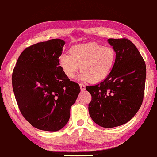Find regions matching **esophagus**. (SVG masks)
Listing matches in <instances>:
<instances>
[{"mask_svg":"<svg viewBox=\"0 0 157 157\" xmlns=\"http://www.w3.org/2000/svg\"><path fill=\"white\" fill-rule=\"evenodd\" d=\"M79 86H80V88H81L82 90H84L85 89H86V86H84V84H79Z\"/></svg>","mask_w":157,"mask_h":157,"instance_id":"34e87169","label":"esophagus"}]
</instances>
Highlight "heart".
I'll return each instance as SVG.
<instances>
[{
    "label": "heart",
    "mask_w": 157,
    "mask_h": 157,
    "mask_svg": "<svg viewBox=\"0 0 157 157\" xmlns=\"http://www.w3.org/2000/svg\"><path fill=\"white\" fill-rule=\"evenodd\" d=\"M69 53L63 54L59 58L60 66L65 75L73 78L79 68L81 73L78 78L93 84L102 82L108 77L116 60L114 49L97 43L73 45Z\"/></svg>",
    "instance_id": "heart-1"
}]
</instances>
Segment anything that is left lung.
<instances>
[{
    "label": "left lung",
    "instance_id": "obj_1",
    "mask_svg": "<svg viewBox=\"0 0 157 157\" xmlns=\"http://www.w3.org/2000/svg\"><path fill=\"white\" fill-rule=\"evenodd\" d=\"M116 60L108 77L86 87L91 94V118L104 128L127 123L142 105L146 77V64L133 43L127 39H109Z\"/></svg>",
    "mask_w": 157,
    "mask_h": 157
}]
</instances>
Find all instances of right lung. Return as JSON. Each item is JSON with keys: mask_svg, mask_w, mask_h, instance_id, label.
Here are the masks:
<instances>
[{"mask_svg": "<svg viewBox=\"0 0 157 157\" xmlns=\"http://www.w3.org/2000/svg\"><path fill=\"white\" fill-rule=\"evenodd\" d=\"M64 44L63 40L54 39L26 48L12 74L13 90L21 114L40 130L63 128L80 93L79 84L70 81L60 66Z\"/></svg>", "mask_w": 157, "mask_h": 157, "instance_id": "right-lung-1", "label": "right lung"}]
</instances>
